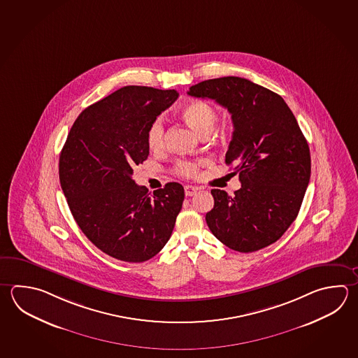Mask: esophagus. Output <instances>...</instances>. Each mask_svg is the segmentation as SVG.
<instances>
[{
	"instance_id": "esophagus-1",
	"label": "esophagus",
	"mask_w": 358,
	"mask_h": 358,
	"mask_svg": "<svg viewBox=\"0 0 358 358\" xmlns=\"http://www.w3.org/2000/svg\"><path fill=\"white\" fill-rule=\"evenodd\" d=\"M197 192V189L194 186H185V194L186 196H194Z\"/></svg>"
}]
</instances>
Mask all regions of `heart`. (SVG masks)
Masks as SVG:
<instances>
[{"label":"heart","instance_id":"heart-1","mask_svg":"<svg viewBox=\"0 0 358 358\" xmlns=\"http://www.w3.org/2000/svg\"><path fill=\"white\" fill-rule=\"evenodd\" d=\"M185 122L189 124L191 128L197 131L199 134H209L215 127L217 120V113L213 105L203 100H192L186 103L181 110ZM147 143L152 150H159L164 144V122L162 117H157L149 125L147 133ZM200 169V162H191V161H181L177 163L176 171L180 175L186 177H194L197 175Z\"/></svg>","mask_w":358,"mask_h":358}]
</instances>
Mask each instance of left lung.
Wrapping results in <instances>:
<instances>
[{"instance_id": "obj_1", "label": "left lung", "mask_w": 358, "mask_h": 358, "mask_svg": "<svg viewBox=\"0 0 358 358\" xmlns=\"http://www.w3.org/2000/svg\"><path fill=\"white\" fill-rule=\"evenodd\" d=\"M189 96L228 108L234 131L225 163L242 187L234 196L211 189V233L230 250L250 253L275 243L296 219L310 180V150L280 94L241 77L191 86Z\"/></svg>"}]
</instances>
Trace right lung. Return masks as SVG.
I'll use <instances>...</instances> for the list:
<instances>
[{
  "mask_svg": "<svg viewBox=\"0 0 358 358\" xmlns=\"http://www.w3.org/2000/svg\"><path fill=\"white\" fill-rule=\"evenodd\" d=\"M176 90L125 86L76 119L59 157V180L76 223L124 262L148 261L169 242L182 209V185L149 194L131 178L149 155L147 133L177 100Z\"/></svg>",
  "mask_w": 358,
  "mask_h": 358,
  "instance_id": "add662e5",
  "label": "right lung"
}]
</instances>
